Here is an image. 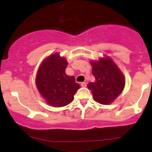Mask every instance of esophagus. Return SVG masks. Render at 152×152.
I'll return each mask as SVG.
<instances>
[{
	"label": "esophagus",
	"mask_w": 152,
	"mask_h": 152,
	"mask_svg": "<svg viewBox=\"0 0 152 152\" xmlns=\"http://www.w3.org/2000/svg\"><path fill=\"white\" fill-rule=\"evenodd\" d=\"M81 86L83 87H85L87 86V83H81Z\"/></svg>",
	"instance_id": "34e87169"
}]
</instances>
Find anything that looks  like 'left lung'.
Here are the masks:
<instances>
[{"instance_id":"left-lung-1","label":"left lung","mask_w":152,"mask_h":152,"mask_svg":"<svg viewBox=\"0 0 152 152\" xmlns=\"http://www.w3.org/2000/svg\"><path fill=\"white\" fill-rule=\"evenodd\" d=\"M94 83L87 87L92 92L94 100L101 104H110L122 93L125 86V78L121 69L110 57L104 55L97 60H91Z\"/></svg>"}]
</instances>
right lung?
<instances>
[{
    "label": "right lung",
    "mask_w": 152,
    "mask_h": 152,
    "mask_svg": "<svg viewBox=\"0 0 152 152\" xmlns=\"http://www.w3.org/2000/svg\"><path fill=\"white\" fill-rule=\"evenodd\" d=\"M68 62L59 53H52L43 60L37 69L35 85L45 102L54 107L69 104L80 88L74 76L65 73Z\"/></svg>",
    "instance_id": "right-lung-1"
}]
</instances>
